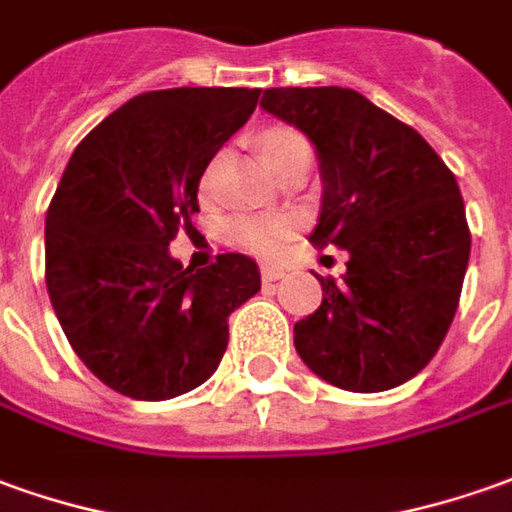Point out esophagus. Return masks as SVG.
<instances>
[{"label":"esophagus","instance_id":"1","mask_svg":"<svg viewBox=\"0 0 512 512\" xmlns=\"http://www.w3.org/2000/svg\"><path fill=\"white\" fill-rule=\"evenodd\" d=\"M287 276L281 267H270V264H262V281H281V278Z\"/></svg>","mask_w":512,"mask_h":512}]
</instances>
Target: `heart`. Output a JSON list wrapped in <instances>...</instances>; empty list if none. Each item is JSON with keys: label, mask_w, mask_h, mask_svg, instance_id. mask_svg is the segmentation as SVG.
<instances>
[{"label": "heart", "mask_w": 512, "mask_h": 512, "mask_svg": "<svg viewBox=\"0 0 512 512\" xmlns=\"http://www.w3.org/2000/svg\"><path fill=\"white\" fill-rule=\"evenodd\" d=\"M303 144L306 139L301 133L290 128H276L262 139V155L273 158V155L287 153L292 147H303ZM292 234H295V222L287 217H236L228 222V239L236 248L248 250L253 256H264V259L281 256L290 245Z\"/></svg>", "instance_id": "b5f03b06"}]
</instances>
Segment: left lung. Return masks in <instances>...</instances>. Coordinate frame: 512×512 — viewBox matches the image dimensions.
Wrapping results in <instances>:
<instances>
[{
    "mask_svg": "<svg viewBox=\"0 0 512 512\" xmlns=\"http://www.w3.org/2000/svg\"><path fill=\"white\" fill-rule=\"evenodd\" d=\"M267 114L303 130L323 172L309 242L348 250L343 281L295 323V348L351 393L398 387L429 365L449 331L471 231L457 178L426 139L354 88H267Z\"/></svg>",
    "mask_w": 512,
    "mask_h": 512,
    "instance_id": "obj_1",
    "label": "left lung"
}]
</instances>
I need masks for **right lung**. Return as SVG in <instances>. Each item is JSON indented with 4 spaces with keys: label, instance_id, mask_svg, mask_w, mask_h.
<instances>
[{
    "label": "right lung",
    "instance_id": "obj_1",
    "mask_svg": "<svg viewBox=\"0 0 512 512\" xmlns=\"http://www.w3.org/2000/svg\"><path fill=\"white\" fill-rule=\"evenodd\" d=\"M262 88H164L116 108L74 147L47 209V292L74 354L102 384L167 401L203 384L228 348V317L262 290L259 267L220 253L169 256L195 231L197 186L256 111Z\"/></svg>",
    "mask_w": 512,
    "mask_h": 512
}]
</instances>
